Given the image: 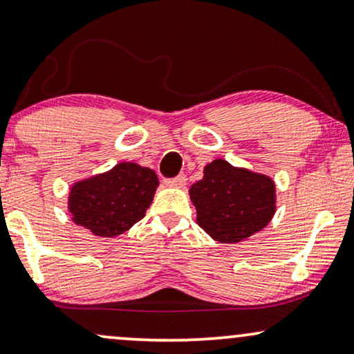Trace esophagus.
I'll return each mask as SVG.
<instances>
[{"mask_svg":"<svg viewBox=\"0 0 354 354\" xmlns=\"http://www.w3.org/2000/svg\"><path fill=\"white\" fill-rule=\"evenodd\" d=\"M186 183H187V178L185 176V174H180V176L173 178V180L165 181V185L169 187H185Z\"/></svg>","mask_w":354,"mask_h":354,"instance_id":"obj_1","label":"esophagus"}]
</instances>
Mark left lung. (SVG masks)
Returning <instances> with one entry per match:
<instances>
[{"label": "left lung", "mask_w": 354, "mask_h": 354, "mask_svg": "<svg viewBox=\"0 0 354 354\" xmlns=\"http://www.w3.org/2000/svg\"><path fill=\"white\" fill-rule=\"evenodd\" d=\"M189 187L196 222L210 239L239 243L263 230L276 214V183L268 174L216 158Z\"/></svg>", "instance_id": "left-lung-1"}]
</instances>
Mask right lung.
<instances>
[{
	"instance_id": "right-lung-1",
	"label": "right lung",
	"mask_w": 354,
	"mask_h": 354,
	"mask_svg": "<svg viewBox=\"0 0 354 354\" xmlns=\"http://www.w3.org/2000/svg\"><path fill=\"white\" fill-rule=\"evenodd\" d=\"M153 169L120 162L68 189V212L77 225L100 239H114L145 217L158 187Z\"/></svg>"
}]
</instances>
